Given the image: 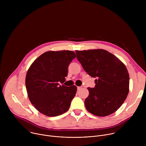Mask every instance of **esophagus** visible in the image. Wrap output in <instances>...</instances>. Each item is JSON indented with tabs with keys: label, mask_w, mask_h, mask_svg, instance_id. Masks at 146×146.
I'll return each mask as SVG.
<instances>
[{
	"label": "esophagus",
	"mask_w": 146,
	"mask_h": 146,
	"mask_svg": "<svg viewBox=\"0 0 146 146\" xmlns=\"http://www.w3.org/2000/svg\"><path fill=\"white\" fill-rule=\"evenodd\" d=\"M81 88V87H77V90H80Z\"/></svg>",
	"instance_id": "34e87169"
}]
</instances>
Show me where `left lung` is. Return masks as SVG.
Returning a JSON list of instances; mask_svg holds the SVG:
<instances>
[{"label":"left lung","mask_w":146,"mask_h":146,"mask_svg":"<svg viewBox=\"0 0 146 146\" xmlns=\"http://www.w3.org/2000/svg\"><path fill=\"white\" fill-rule=\"evenodd\" d=\"M83 69L95 80L94 88H88L84 101L87 110L99 117L115 112L129 93V76L122 62L109 51L103 50L76 51Z\"/></svg>","instance_id":"left-lung-1"}]
</instances>
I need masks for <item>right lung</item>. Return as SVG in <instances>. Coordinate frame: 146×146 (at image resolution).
Returning <instances> with one entry per match:
<instances>
[{
  "label": "right lung",
  "instance_id": "add662e5",
  "mask_svg": "<svg viewBox=\"0 0 146 146\" xmlns=\"http://www.w3.org/2000/svg\"><path fill=\"white\" fill-rule=\"evenodd\" d=\"M76 58L72 51H50L31 65L25 78L30 102L41 113L55 117L66 113L76 95L77 87L59 85L65 81L68 66Z\"/></svg>",
  "mask_w": 146,
  "mask_h": 146
}]
</instances>
